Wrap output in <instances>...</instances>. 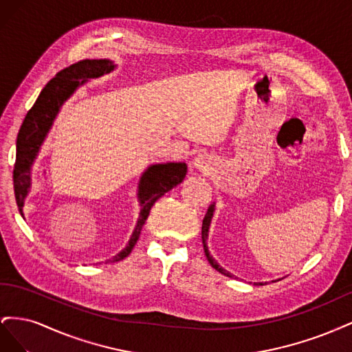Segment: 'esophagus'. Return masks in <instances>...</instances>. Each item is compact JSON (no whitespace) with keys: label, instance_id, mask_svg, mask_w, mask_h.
Wrapping results in <instances>:
<instances>
[{"label":"esophagus","instance_id":"1","mask_svg":"<svg viewBox=\"0 0 352 352\" xmlns=\"http://www.w3.org/2000/svg\"><path fill=\"white\" fill-rule=\"evenodd\" d=\"M194 166L201 172L210 173L212 170V158L208 154H199L194 160Z\"/></svg>","mask_w":352,"mask_h":352}]
</instances>
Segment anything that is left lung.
<instances>
[{
  "label": "left lung",
  "instance_id": "obj_1",
  "mask_svg": "<svg viewBox=\"0 0 352 352\" xmlns=\"http://www.w3.org/2000/svg\"><path fill=\"white\" fill-rule=\"evenodd\" d=\"M212 210H214V206H211V207L208 208L207 214H206V217H204V221H202V243H204V252H206V257H207L208 263L212 265V267H214L217 272H220V273H223V274L230 276V273H228L225 269H221L220 265H219V264L214 261V258L211 257L210 252H208V248H207V243H206V241H207V236H208V228H210V221H211V217H212ZM230 278H232V276H230Z\"/></svg>",
  "mask_w": 352,
  "mask_h": 352
}]
</instances>
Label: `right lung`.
I'll return each instance as SVG.
<instances>
[{
    "label": "right lung",
    "instance_id": "add662e5",
    "mask_svg": "<svg viewBox=\"0 0 352 352\" xmlns=\"http://www.w3.org/2000/svg\"><path fill=\"white\" fill-rule=\"evenodd\" d=\"M113 69L114 66L110 60H82L60 70L56 74V78H52L45 85V88L41 91L34 107L28 111L17 135L13 185L20 214H23L22 210L25 204V197L28 195L32 182L30 166L34 163L47 132L50 131L52 120L56 119L61 104L70 97L73 91L79 87V83H83L80 79L98 78L104 73L111 72ZM186 168L188 167L185 163H167L148 167L141 177L140 190H138L142 204L138 225L127 247L109 261H120L132 252L138 239H140L142 226L145 225L148 216H150L154 202L168 192L170 189L182 184V180L186 176Z\"/></svg>",
    "mask_w": 352,
    "mask_h": 352
}]
</instances>
